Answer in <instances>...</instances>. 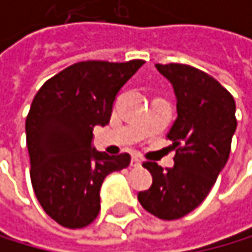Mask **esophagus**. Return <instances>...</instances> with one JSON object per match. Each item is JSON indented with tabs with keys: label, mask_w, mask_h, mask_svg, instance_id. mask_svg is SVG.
Masks as SVG:
<instances>
[{
	"label": "esophagus",
	"mask_w": 252,
	"mask_h": 252,
	"mask_svg": "<svg viewBox=\"0 0 252 252\" xmlns=\"http://www.w3.org/2000/svg\"><path fill=\"white\" fill-rule=\"evenodd\" d=\"M130 166H132V168H140L141 166V160L138 157H132V160H130Z\"/></svg>",
	"instance_id": "1"
}]
</instances>
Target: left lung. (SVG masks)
Instances as JSON below:
<instances>
[{"label": "left lung", "mask_w": 252, "mask_h": 252, "mask_svg": "<svg viewBox=\"0 0 252 252\" xmlns=\"http://www.w3.org/2000/svg\"><path fill=\"white\" fill-rule=\"evenodd\" d=\"M156 67L172 84L177 98V120L166 135L175 157L166 171L154 161L143 163L152 185L138 192V202L152 216L175 220L203 202L225 168L237 127L236 101L203 70L175 63Z\"/></svg>", "instance_id": "1"}]
</instances>
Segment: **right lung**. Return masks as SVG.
<instances>
[{
    "label": "right lung",
    "instance_id": "right-lung-1",
    "mask_svg": "<svg viewBox=\"0 0 252 252\" xmlns=\"http://www.w3.org/2000/svg\"><path fill=\"white\" fill-rule=\"evenodd\" d=\"M143 63L81 61L35 95L26 118L31 180L39 205L61 226L91 225L106 175L129 166V154L107 156L92 148V130L109 123L118 91Z\"/></svg>",
    "mask_w": 252,
    "mask_h": 252
}]
</instances>
